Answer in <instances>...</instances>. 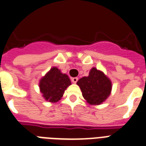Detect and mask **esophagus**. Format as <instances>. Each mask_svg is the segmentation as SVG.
I'll return each mask as SVG.
<instances>
[{"instance_id": "1", "label": "esophagus", "mask_w": 146, "mask_h": 146, "mask_svg": "<svg viewBox=\"0 0 146 146\" xmlns=\"http://www.w3.org/2000/svg\"><path fill=\"white\" fill-rule=\"evenodd\" d=\"M78 80V78H72V83H74V84H76Z\"/></svg>"}]
</instances>
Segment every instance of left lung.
<instances>
[{"mask_svg": "<svg viewBox=\"0 0 146 146\" xmlns=\"http://www.w3.org/2000/svg\"><path fill=\"white\" fill-rule=\"evenodd\" d=\"M83 97L92 105H98L104 102L111 92L112 84L103 72L92 68L88 77L80 78L77 82Z\"/></svg>", "mask_w": 146, "mask_h": 146, "instance_id": "1", "label": "left lung"}]
</instances>
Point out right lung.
I'll return each mask as SVG.
<instances>
[{"mask_svg":"<svg viewBox=\"0 0 146 146\" xmlns=\"http://www.w3.org/2000/svg\"><path fill=\"white\" fill-rule=\"evenodd\" d=\"M69 85L71 80L68 76L62 74L56 67H53L41 79L39 88L46 101L55 103L62 97L65 90Z\"/></svg>","mask_w":146,"mask_h":146,"instance_id":"right-lung-1","label":"right lung"}]
</instances>
